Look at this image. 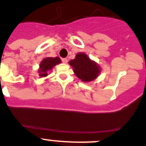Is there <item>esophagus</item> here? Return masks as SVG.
I'll return each instance as SVG.
<instances>
[{"label": "esophagus", "instance_id": "34e87169", "mask_svg": "<svg viewBox=\"0 0 146 146\" xmlns=\"http://www.w3.org/2000/svg\"><path fill=\"white\" fill-rule=\"evenodd\" d=\"M62 62L63 63L66 64L67 62H68V59H67V58H62Z\"/></svg>", "mask_w": 146, "mask_h": 146}]
</instances>
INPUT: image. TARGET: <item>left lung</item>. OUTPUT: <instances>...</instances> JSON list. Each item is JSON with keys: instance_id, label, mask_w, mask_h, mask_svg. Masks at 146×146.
Wrapping results in <instances>:
<instances>
[{"instance_id": "obj_1", "label": "left lung", "mask_w": 146, "mask_h": 146, "mask_svg": "<svg viewBox=\"0 0 146 146\" xmlns=\"http://www.w3.org/2000/svg\"><path fill=\"white\" fill-rule=\"evenodd\" d=\"M69 64L73 67L76 76L84 82L93 81L100 73L99 65L84 53L77 54L76 58L70 60Z\"/></svg>"}]
</instances>
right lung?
I'll list each match as a JSON object with an SVG mask.
<instances>
[{
  "label": "right lung",
  "mask_w": 146,
  "mask_h": 146,
  "mask_svg": "<svg viewBox=\"0 0 146 146\" xmlns=\"http://www.w3.org/2000/svg\"><path fill=\"white\" fill-rule=\"evenodd\" d=\"M61 63V60L58 57H46L42 60L40 64V68L38 73L40 77H46L48 73L52 70V68L57 64Z\"/></svg>",
  "instance_id": "add662e5"
}]
</instances>
